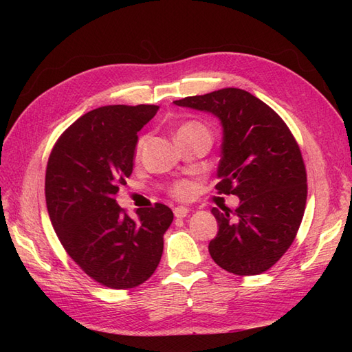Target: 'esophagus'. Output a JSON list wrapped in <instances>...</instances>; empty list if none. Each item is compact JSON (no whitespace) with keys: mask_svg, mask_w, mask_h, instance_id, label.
Here are the masks:
<instances>
[{"mask_svg":"<svg viewBox=\"0 0 352 352\" xmlns=\"http://www.w3.org/2000/svg\"><path fill=\"white\" fill-rule=\"evenodd\" d=\"M189 208L188 207H183V206H178V207H175L174 208V214H175V218H178V219H183V218H186V216L189 214Z\"/></svg>","mask_w":352,"mask_h":352,"instance_id":"1","label":"esophagus"}]
</instances>
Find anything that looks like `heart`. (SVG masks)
<instances>
[{
	"label": "heart",
	"mask_w": 352,
	"mask_h": 352,
	"mask_svg": "<svg viewBox=\"0 0 352 352\" xmlns=\"http://www.w3.org/2000/svg\"><path fill=\"white\" fill-rule=\"evenodd\" d=\"M190 130H206V126H204L203 124H199V122H188V124H184V125L180 126V130H178V133L190 131ZM178 133H177V134H178ZM142 145H144V139L139 140L138 148H136V153H138V154H139V151H140ZM172 192H174V195L178 197V198H189V197H192V193H193V186H192L190 183H188V182L178 183Z\"/></svg>",
	"instance_id": "1"
}]
</instances>
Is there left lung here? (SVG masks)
<instances>
[{
    "label": "left lung",
    "mask_w": 352,
    "mask_h": 352,
    "mask_svg": "<svg viewBox=\"0 0 352 352\" xmlns=\"http://www.w3.org/2000/svg\"><path fill=\"white\" fill-rule=\"evenodd\" d=\"M174 104L219 119L216 189L241 199L234 212L212 208L219 226L208 243L212 258L236 275L267 271L294 242L307 199V174L295 138L267 104L242 89L226 87Z\"/></svg>",
    "instance_id": "left-lung-1"
}]
</instances>
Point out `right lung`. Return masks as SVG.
Here are the masks:
<instances>
[{"instance_id":"1","label":"right lung","mask_w":352,"mask_h":352,"mask_svg":"<svg viewBox=\"0 0 352 352\" xmlns=\"http://www.w3.org/2000/svg\"><path fill=\"white\" fill-rule=\"evenodd\" d=\"M159 106H104L78 118L52 148L45 198L69 257L110 289H131L154 274L174 219L164 204L131 219L115 195L133 172L138 133Z\"/></svg>"}]
</instances>
